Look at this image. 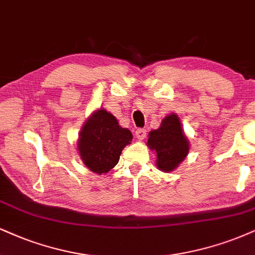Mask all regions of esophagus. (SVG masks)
<instances>
[{"instance_id":"1","label":"esophagus","mask_w":255,"mask_h":255,"mask_svg":"<svg viewBox=\"0 0 255 255\" xmlns=\"http://www.w3.org/2000/svg\"><path fill=\"white\" fill-rule=\"evenodd\" d=\"M134 136H136L137 139L142 140L146 136V130L145 128H137L136 132H134Z\"/></svg>"}]
</instances>
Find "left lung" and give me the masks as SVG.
Instances as JSON below:
<instances>
[{
  "label": "left lung",
  "instance_id": "1",
  "mask_svg": "<svg viewBox=\"0 0 255 255\" xmlns=\"http://www.w3.org/2000/svg\"><path fill=\"white\" fill-rule=\"evenodd\" d=\"M147 145L155 150L157 166L163 171H172L189 151V142L175 113L163 119L161 127L149 133Z\"/></svg>",
  "mask_w": 255,
  "mask_h": 255
}]
</instances>
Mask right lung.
<instances>
[{
	"mask_svg": "<svg viewBox=\"0 0 255 255\" xmlns=\"http://www.w3.org/2000/svg\"><path fill=\"white\" fill-rule=\"evenodd\" d=\"M132 142V133L119 127L106 110L94 112L80 132L78 150L85 165L96 174H106L117 164L122 150Z\"/></svg>",
	"mask_w": 255,
	"mask_h": 255,
	"instance_id": "add662e5",
	"label": "right lung"
}]
</instances>
